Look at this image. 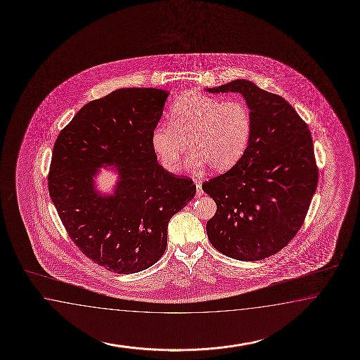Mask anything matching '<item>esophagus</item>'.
Masks as SVG:
<instances>
[{
  "instance_id": "esophagus-1",
  "label": "esophagus",
  "mask_w": 360,
  "mask_h": 360,
  "mask_svg": "<svg viewBox=\"0 0 360 360\" xmlns=\"http://www.w3.org/2000/svg\"><path fill=\"white\" fill-rule=\"evenodd\" d=\"M202 193H204V191H202V187H201V182L196 181V196L200 198V196H202Z\"/></svg>"
}]
</instances>
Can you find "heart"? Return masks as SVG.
Wrapping results in <instances>:
<instances>
[{"label":"heart","instance_id":"obj_1","mask_svg":"<svg viewBox=\"0 0 360 360\" xmlns=\"http://www.w3.org/2000/svg\"><path fill=\"white\" fill-rule=\"evenodd\" d=\"M252 116L240 99L222 102L218 98L191 93L181 96L170 111V124L160 122L152 130V148L164 168L176 172L187 143L192 150L188 167L210 165L224 170L239 160L248 146Z\"/></svg>","mask_w":360,"mask_h":360}]
</instances>
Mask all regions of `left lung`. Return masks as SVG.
Segmentation results:
<instances>
[{
    "mask_svg": "<svg viewBox=\"0 0 360 360\" xmlns=\"http://www.w3.org/2000/svg\"><path fill=\"white\" fill-rule=\"evenodd\" d=\"M209 93H239L252 131L239 161L202 184L216 201L207 224L212 245L239 261H259L284 248L304 224L319 179L311 133L284 98L247 80Z\"/></svg>",
    "mask_w": 360,
    "mask_h": 360,
    "instance_id": "left-lung-1",
    "label": "left lung"
}]
</instances>
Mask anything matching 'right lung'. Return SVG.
<instances>
[{"label":"right lung","mask_w":360,"mask_h":360,"mask_svg":"<svg viewBox=\"0 0 360 360\" xmlns=\"http://www.w3.org/2000/svg\"><path fill=\"white\" fill-rule=\"evenodd\" d=\"M165 90L127 88L85 104L56 138L49 193L68 236L94 264L116 274L143 271L167 249L170 218L196 193L191 178L158 162L152 130ZM113 163L121 181L111 197L92 176Z\"/></svg>","instance_id":"1"}]
</instances>
